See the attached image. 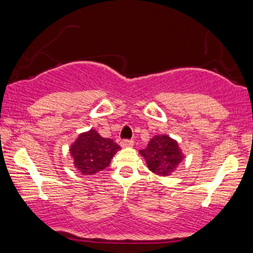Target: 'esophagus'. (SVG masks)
Returning a JSON list of instances; mask_svg holds the SVG:
<instances>
[{
    "mask_svg": "<svg viewBox=\"0 0 253 253\" xmlns=\"http://www.w3.org/2000/svg\"><path fill=\"white\" fill-rule=\"evenodd\" d=\"M122 147H130L134 145V140L132 139H123L121 142Z\"/></svg>",
    "mask_w": 253,
    "mask_h": 253,
    "instance_id": "obj_1",
    "label": "esophagus"
}]
</instances>
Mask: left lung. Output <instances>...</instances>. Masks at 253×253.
Segmentation results:
<instances>
[{
  "mask_svg": "<svg viewBox=\"0 0 253 253\" xmlns=\"http://www.w3.org/2000/svg\"><path fill=\"white\" fill-rule=\"evenodd\" d=\"M139 153L146 160L148 169L162 176L169 175L183 160L178 144L166 135L153 137L147 147Z\"/></svg>",
  "mask_w": 253,
  "mask_h": 253,
  "instance_id": "1",
  "label": "left lung"
}]
</instances>
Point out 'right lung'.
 Wrapping results in <instances>:
<instances>
[{
  "instance_id": "obj_1",
  "label": "right lung",
  "mask_w": 253,
  "mask_h": 253,
  "mask_svg": "<svg viewBox=\"0 0 253 253\" xmlns=\"http://www.w3.org/2000/svg\"><path fill=\"white\" fill-rule=\"evenodd\" d=\"M121 146L113 139L104 138L96 130L81 134L71 146L75 165L84 175L95 174L109 166L110 160Z\"/></svg>"
}]
</instances>
